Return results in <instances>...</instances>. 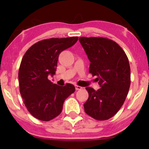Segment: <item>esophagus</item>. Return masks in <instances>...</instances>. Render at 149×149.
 Segmentation results:
<instances>
[{"instance_id": "34e87169", "label": "esophagus", "mask_w": 149, "mask_h": 149, "mask_svg": "<svg viewBox=\"0 0 149 149\" xmlns=\"http://www.w3.org/2000/svg\"><path fill=\"white\" fill-rule=\"evenodd\" d=\"M81 89H83V87L79 86V85H75V89L76 90H81Z\"/></svg>"}]
</instances>
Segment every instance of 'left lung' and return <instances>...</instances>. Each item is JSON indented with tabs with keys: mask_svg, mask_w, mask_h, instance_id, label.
<instances>
[{
	"mask_svg": "<svg viewBox=\"0 0 149 149\" xmlns=\"http://www.w3.org/2000/svg\"><path fill=\"white\" fill-rule=\"evenodd\" d=\"M79 41L91 62L89 72L97 75L100 86L89 93L85 112L97 120H107L122 107L129 91L131 73L129 60L123 50L112 40L104 37H79Z\"/></svg>",
	"mask_w": 149,
	"mask_h": 149,
	"instance_id": "left-lung-1",
	"label": "left lung"
}]
</instances>
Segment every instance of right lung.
Returning a JSON list of instances; mask_svg holds the SVG:
<instances>
[{
  "instance_id": "right-lung-1",
  "label": "right lung",
  "mask_w": 149,
  "mask_h": 149,
  "mask_svg": "<svg viewBox=\"0 0 149 149\" xmlns=\"http://www.w3.org/2000/svg\"><path fill=\"white\" fill-rule=\"evenodd\" d=\"M78 37L50 38L36 42L27 50L19 68V92L30 114L50 121L61 113L64 100L75 91L74 85L53 84L48 79L56 71L60 52L73 46Z\"/></svg>"
}]
</instances>
